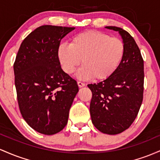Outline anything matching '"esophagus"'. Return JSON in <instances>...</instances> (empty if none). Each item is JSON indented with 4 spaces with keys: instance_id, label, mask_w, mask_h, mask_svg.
<instances>
[{
    "instance_id": "esophagus-1",
    "label": "esophagus",
    "mask_w": 160,
    "mask_h": 160,
    "mask_svg": "<svg viewBox=\"0 0 160 160\" xmlns=\"http://www.w3.org/2000/svg\"><path fill=\"white\" fill-rule=\"evenodd\" d=\"M77 84H78V87H79V88H82V87H84V86L85 85V84L84 83V82H80V81H78V82H77Z\"/></svg>"
}]
</instances>
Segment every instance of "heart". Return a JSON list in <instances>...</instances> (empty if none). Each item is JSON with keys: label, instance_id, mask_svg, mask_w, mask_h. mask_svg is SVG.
<instances>
[{"label": "heart", "instance_id": "b5f03b06", "mask_svg": "<svg viewBox=\"0 0 160 160\" xmlns=\"http://www.w3.org/2000/svg\"><path fill=\"white\" fill-rule=\"evenodd\" d=\"M124 53L125 45L119 38L87 31L75 35L69 45L60 44L57 57L66 74H73L82 60L84 66L78 72V78L103 81L116 72Z\"/></svg>", "mask_w": 160, "mask_h": 160}]
</instances>
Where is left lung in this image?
Returning <instances> with one entry per match:
<instances>
[{
    "instance_id": "obj_1",
    "label": "left lung",
    "mask_w": 160,
    "mask_h": 160,
    "mask_svg": "<svg viewBox=\"0 0 160 160\" xmlns=\"http://www.w3.org/2000/svg\"><path fill=\"white\" fill-rule=\"evenodd\" d=\"M118 31L123 39L125 53L116 72L107 79L88 87L92 92L90 103L91 121L100 132L117 134L134 122L143 96V60L133 37L122 28Z\"/></svg>"
}]
</instances>
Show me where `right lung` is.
Masks as SVG:
<instances>
[{"instance_id":"obj_1","label":"right lung","mask_w":160,"mask_h":160,"mask_svg":"<svg viewBox=\"0 0 160 160\" xmlns=\"http://www.w3.org/2000/svg\"><path fill=\"white\" fill-rule=\"evenodd\" d=\"M74 27L42 26L23 40L13 64L18 105L34 130L51 135L68 122L78 91L76 81L62 69L57 57L60 41Z\"/></svg>"}]
</instances>
